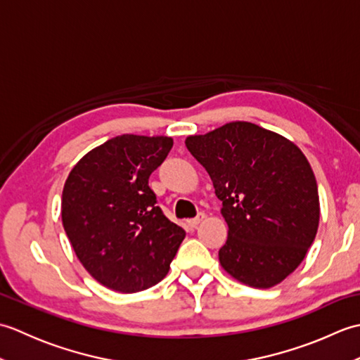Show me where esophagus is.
<instances>
[{"label":"esophagus","mask_w":360,"mask_h":360,"mask_svg":"<svg viewBox=\"0 0 360 360\" xmlns=\"http://www.w3.org/2000/svg\"><path fill=\"white\" fill-rule=\"evenodd\" d=\"M204 218H205V213L200 212V213H198V215H196L195 218H192V219H188V221H187V224H188L190 227H192V229H195V227H198V224H200V223H202V221H204Z\"/></svg>","instance_id":"1"}]
</instances>
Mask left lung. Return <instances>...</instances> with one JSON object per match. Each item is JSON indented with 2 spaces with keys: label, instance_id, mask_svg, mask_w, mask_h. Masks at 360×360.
Masks as SVG:
<instances>
[{
  "label": "left lung",
  "instance_id": "obj_1",
  "mask_svg": "<svg viewBox=\"0 0 360 360\" xmlns=\"http://www.w3.org/2000/svg\"><path fill=\"white\" fill-rule=\"evenodd\" d=\"M186 145L215 187L229 226L219 263L252 288L278 285L316 238V176L295 143L250 122H231Z\"/></svg>",
  "mask_w": 360,
  "mask_h": 360
}]
</instances>
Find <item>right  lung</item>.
Instances as JSON below:
<instances>
[{
  "label": "right lung",
  "instance_id": "obj_1",
  "mask_svg": "<svg viewBox=\"0 0 360 360\" xmlns=\"http://www.w3.org/2000/svg\"><path fill=\"white\" fill-rule=\"evenodd\" d=\"M172 147L167 136H116L86 153L65 182V232L83 267L112 290L158 285L184 240L148 186Z\"/></svg>",
  "mask_w": 360,
  "mask_h": 360
}]
</instances>
